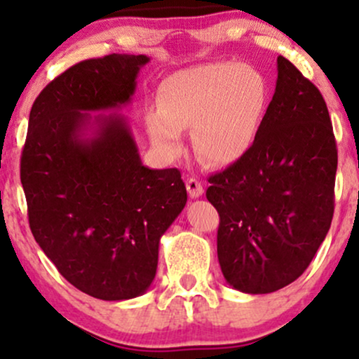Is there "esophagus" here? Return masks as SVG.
Masks as SVG:
<instances>
[{"label": "esophagus", "instance_id": "obj_1", "mask_svg": "<svg viewBox=\"0 0 359 359\" xmlns=\"http://www.w3.org/2000/svg\"><path fill=\"white\" fill-rule=\"evenodd\" d=\"M185 187H187L189 196H191L192 199H196V197H201L204 194L203 184H201L197 179H189L187 182H185Z\"/></svg>", "mask_w": 359, "mask_h": 359}]
</instances>
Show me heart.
<instances>
[{
	"label": "heart",
	"mask_w": 359,
	"mask_h": 359,
	"mask_svg": "<svg viewBox=\"0 0 359 359\" xmlns=\"http://www.w3.org/2000/svg\"><path fill=\"white\" fill-rule=\"evenodd\" d=\"M270 104L265 74L238 62H211L172 74L158 89V109L147 114L150 140L160 151H182L184 130H194L201 158L234 165L257 142Z\"/></svg>",
	"instance_id": "heart-1"
}]
</instances>
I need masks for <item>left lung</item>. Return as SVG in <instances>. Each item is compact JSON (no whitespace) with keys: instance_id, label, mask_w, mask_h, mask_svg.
Here are the masks:
<instances>
[{"instance_id":"left-lung-1","label":"left lung","mask_w":359,"mask_h":359,"mask_svg":"<svg viewBox=\"0 0 359 359\" xmlns=\"http://www.w3.org/2000/svg\"><path fill=\"white\" fill-rule=\"evenodd\" d=\"M277 86L250 154L209 177L219 212L217 258L226 282L270 294L306 271L331 228L336 140L323 94L277 59Z\"/></svg>"}]
</instances>
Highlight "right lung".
<instances>
[{"instance_id":"add662e5","label":"right lung","mask_w":359,"mask_h":359,"mask_svg":"<svg viewBox=\"0 0 359 359\" xmlns=\"http://www.w3.org/2000/svg\"><path fill=\"white\" fill-rule=\"evenodd\" d=\"M148 62L126 53L82 60L47 84L28 119L20 179L32 233L62 277L101 300L145 294L160 238L187 203L180 172L143 165L114 111L131 101Z\"/></svg>"}]
</instances>
